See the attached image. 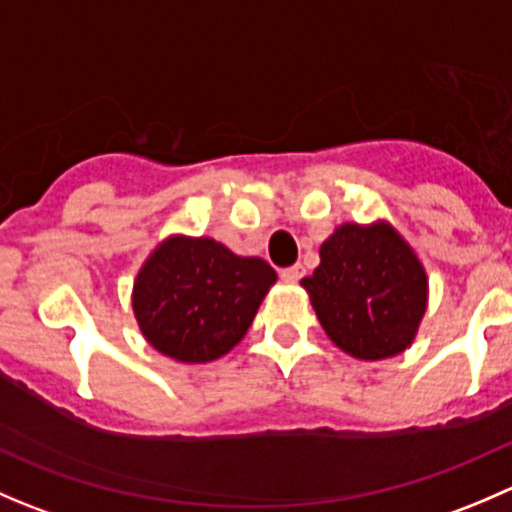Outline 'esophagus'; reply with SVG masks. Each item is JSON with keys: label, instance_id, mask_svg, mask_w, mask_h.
Segmentation results:
<instances>
[{"label": "esophagus", "instance_id": "34e87169", "mask_svg": "<svg viewBox=\"0 0 512 512\" xmlns=\"http://www.w3.org/2000/svg\"><path fill=\"white\" fill-rule=\"evenodd\" d=\"M302 275H304V267L302 265H292V267H287V270L280 272L282 280L289 282V285H294V282L302 280Z\"/></svg>", "mask_w": 512, "mask_h": 512}]
</instances>
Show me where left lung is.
<instances>
[{"label":"left lung","mask_w":512,"mask_h":512,"mask_svg":"<svg viewBox=\"0 0 512 512\" xmlns=\"http://www.w3.org/2000/svg\"><path fill=\"white\" fill-rule=\"evenodd\" d=\"M302 287L327 337L364 361L406 352L428 307L423 262L389 220L339 225Z\"/></svg>","instance_id":"8db88e82"}]
</instances>
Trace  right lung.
Returning <instances> with one entry per match:
<instances>
[{
  "label": "right lung",
  "mask_w": 512,
  "mask_h": 512,
  "mask_svg": "<svg viewBox=\"0 0 512 512\" xmlns=\"http://www.w3.org/2000/svg\"><path fill=\"white\" fill-rule=\"evenodd\" d=\"M277 272L260 257L235 255L213 237L168 235L133 282V314L156 352L205 364L250 329Z\"/></svg>",
  "instance_id": "obj_1"
}]
</instances>
